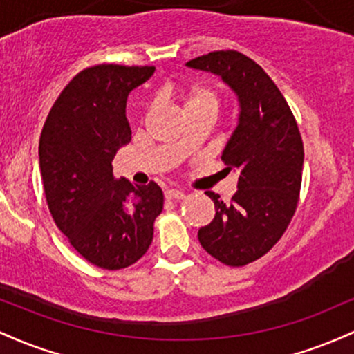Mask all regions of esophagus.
<instances>
[{"label": "esophagus", "instance_id": "1", "mask_svg": "<svg viewBox=\"0 0 354 354\" xmlns=\"http://www.w3.org/2000/svg\"><path fill=\"white\" fill-rule=\"evenodd\" d=\"M186 194L180 189H166L165 191V198L166 200H183Z\"/></svg>", "mask_w": 354, "mask_h": 354}]
</instances>
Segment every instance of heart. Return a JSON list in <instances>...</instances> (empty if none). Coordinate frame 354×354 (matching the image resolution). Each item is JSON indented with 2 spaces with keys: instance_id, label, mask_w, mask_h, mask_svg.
I'll list each match as a JSON object with an SVG mask.
<instances>
[{
  "instance_id": "b5f03b06",
  "label": "heart",
  "mask_w": 354,
  "mask_h": 354,
  "mask_svg": "<svg viewBox=\"0 0 354 354\" xmlns=\"http://www.w3.org/2000/svg\"><path fill=\"white\" fill-rule=\"evenodd\" d=\"M219 104V98L214 89H211L208 86H196L193 88L188 93V96L185 98V108L186 111H191L194 108H203L208 106L213 108L214 111L218 109Z\"/></svg>"
}]
</instances>
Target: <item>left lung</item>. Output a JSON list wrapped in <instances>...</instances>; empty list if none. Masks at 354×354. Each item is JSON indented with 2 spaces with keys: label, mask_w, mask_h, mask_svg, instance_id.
I'll list each match as a JSON object with an SVG mask.
<instances>
[{
  "label": "left lung",
  "mask_w": 354,
  "mask_h": 354,
  "mask_svg": "<svg viewBox=\"0 0 354 354\" xmlns=\"http://www.w3.org/2000/svg\"><path fill=\"white\" fill-rule=\"evenodd\" d=\"M186 64L221 76L238 96V126L221 154L226 169L239 173L238 191L230 203L206 191L216 214L198 239L223 265L245 266L266 254L293 218L301 189V135L273 80L243 53L213 51Z\"/></svg>",
  "instance_id": "left-lung-1"
}]
</instances>
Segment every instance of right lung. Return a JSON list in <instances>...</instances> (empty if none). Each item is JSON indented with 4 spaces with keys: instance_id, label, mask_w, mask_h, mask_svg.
Masks as SVG:
<instances>
[{
    "instance_id": "add662e5",
    "label": "right lung",
    "mask_w": 354,
    "mask_h": 354,
    "mask_svg": "<svg viewBox=\"0 0 354 354\" xmlns=\"http://www.w3.org/2000/svg\"><path fill=\"white\" fill-rule=\"evenodd\" d=\"M154 66L98 64L61 91L39 138L48 208L71 246L91 265L123 270L148 251L163 191L113 176V160L131 141L126 100Z\"/></svg>"
}]
</instances>
